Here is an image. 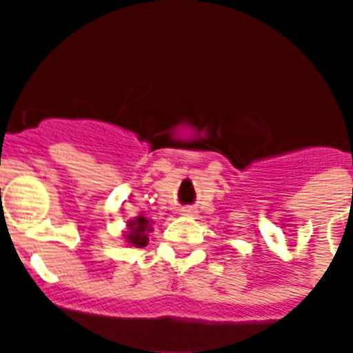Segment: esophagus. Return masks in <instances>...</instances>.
<instances>
[{"label": "esophagus", "instance_id": "1", "mask_svg": "<svg viewBox=\"0 0 353 353\" xmlns=\"http://www.w3.org/2000/svg\"><path fill=\"white\" fill-rule=\"evenodd\" d=\"M181 215L192 216V215H196V211L192 210V208H183V210H181Z\"/></svg>", "mask_w": 353, "mask_h": 353}]
</instances>
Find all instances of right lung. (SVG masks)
I'll return each mask as SVG.
<instances>
[{"instance_id": "right-lung-1", "label": "right lung", "mask_w": 353, "mask_h": 353, "mask_svg": "<svg viewBox=\"0 0 353 353\" xmlns=\"http://www.w3.org/2000/svg\"><path fill=\"white\" fill-rule=\"evenodd\" d=\"M148 232H151V224L145 216H137L129 223V234L127 241L134 247H145L148 245Z\"/></svg>"}]
</instances>
